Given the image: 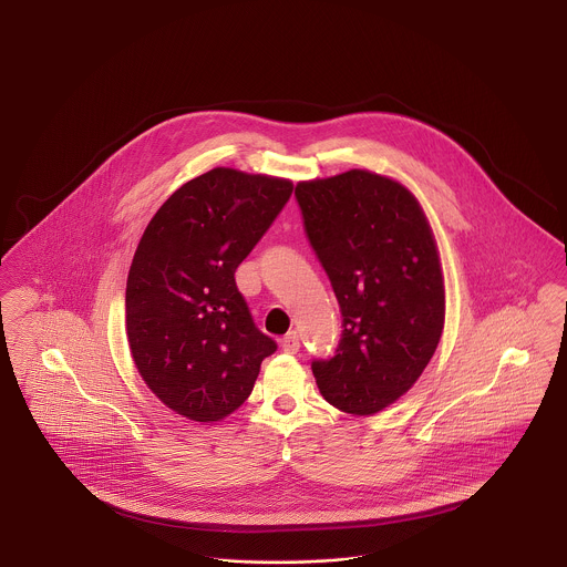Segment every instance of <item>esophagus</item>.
<instances>
[{
	"label": "esophagus",
	"mask_w": 567,
	"mask_h": 567,
	"mask_svg": "<svg viewBox=\"0 0 567 567\" xmlns=\"http://www.w3.org/2000/svg\"><path fill=\"white\" fill-rule=\"evenodd\" d=\"M280 347H282V351L289 352V354H296L299 351V336H297V331H289L282 340H280Z\"/></svg>",
	"instance_id": "obj_1"
}]
</instances>
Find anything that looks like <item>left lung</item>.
I'll return each mask as SVG.
<instances>
[{
    "instance_id": "8db88e82",
    "label": "left lung",
    "mask_w": 567,
    "mask_h": 567,
    "mask_svg": "<svg viewBox=\"0 0 567 567\" xmlns=\"http://www.w3.org/2000/svg\"><path fill=\"white\" fill-rule=\"evenodd\" d=\"M310 246L342 312L336 354L315 359L324 400L377 414L419 380L444 327V280L430 223L404 185L351 169L296 187Z\"/></svg>"
}]
</instances>
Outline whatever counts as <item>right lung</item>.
<instances>
[{
	"label": "right lung",
	"instance_id": "add662e5",
	"mask_svg": "<svg viewBox=\"0 0 567 567\" xmlns=\"http://www.w3.org/2000/svg\"><path fill=\"white\" fill-rule=\"evenodd\" d=\"M293 193L285 178L215 167L151 218L127 276V340L148 389L174 412L213 423L246 402L276 351L234 274Z\"/></svg>",
	"mask_w": 567,
	"mask_h": 567
}]
</instances>
